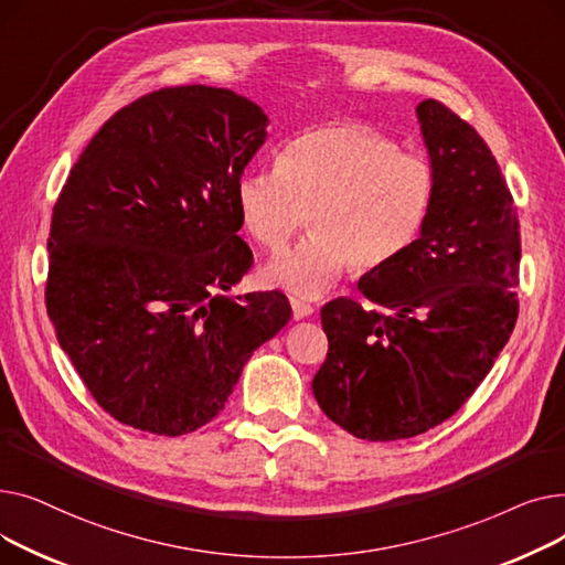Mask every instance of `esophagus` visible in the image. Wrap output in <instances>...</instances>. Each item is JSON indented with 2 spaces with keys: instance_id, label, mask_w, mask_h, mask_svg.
Listing matches in <instances>:
<instances>
[{
  "instance_id": "obj_1",
  "label": "esophagus",
  "mask_w": 565,
  "mask_h": 565,
  "mask_svg": "<svg viewBox=\"0 0 565 565\" xmlns=\"http://www.w3.org/2000/svg\"><path fill=\"white\" fill-rule=\"evenodd\" d=\"M290 307H292V318H295V320H302V318H307V316H311V313L316 311L309 302L298 300V298L290 300Z\"/></svg>"
}]
</instances>
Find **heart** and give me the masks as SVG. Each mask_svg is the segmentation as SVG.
Here are the masks:
<instances>
[{
  "mask_svg": "<svg viewBox=\"0 0 565 565\" xmlns=\"http://www.w3.org/2000/svg\"><path fill=\"white\" fill-rule=\"evenodd\" d=\"M435 173L417 156L364 124L305 130L277 158V171H249L235 188L243 228L267 252H281L307 222L313 231L267 267V279L318 298L352 263L373 273L398 260L424 233Z\"/></svg>",
  "mask_w": 565,
  "mask_h": 565,
  "instance_id": "1",
  "label": "heart"
}]
</instances>
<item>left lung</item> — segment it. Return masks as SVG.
Masks as SVG:
<instances>
[{"label": "left lung", "instance_id": "left-lung-1", "mask_svg": "<svg viewBox=\"0 0 565 565\" xmlns=\"http://www.w3.org/2000/svg\"><path fill=\"white\" fill-rule=\"evenodd\" d=\"M435 203L419 241L360 279L384 316L350 298L320 311L328 360L311 387L320 409L369 441L422 435L477 392L518 318L520 224L501 169L460 116L417 107Z\"/></svg>", "mask_w": 565, "mask_h": 565}]
</instances>
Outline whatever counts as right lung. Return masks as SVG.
Segmentation results:
<instances>
[{
  "instance_id": "obj_1",
  "label": "right lung",
  "mask_w": 565,
  "mask_h": 565,
  "mask_svg": "<svg viewBox=\"0 0 565 565\" xmlns=\"http://www.w3.org/2000/svg\"><path fill=\"white\" fill-rule=\"evenodd\" d=\"M270 118L228 88H160L118 109L58 194L47 316L116 422L178 437L215 419L254 350L290 320L252 267L235 188Z\"/></svg>"
}]
</instances>
